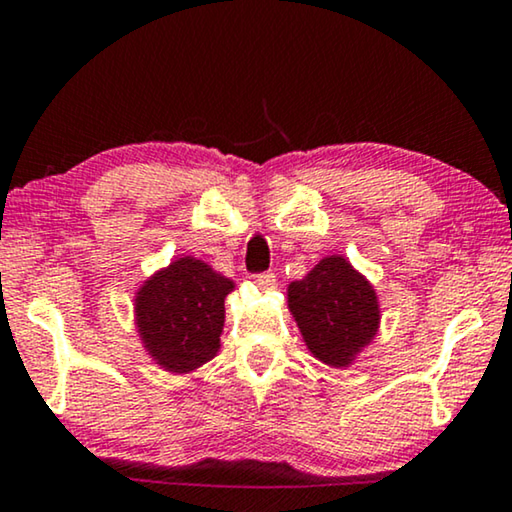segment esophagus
<instances>
[{
    "label": "esophagus",
    "instance_id": "1",
    "mask_svg": "<svg viewBox=\"0 0 512 512\" xmlns=\"http://www.w3.org/2000/svg\"><path fill=\"white\" fill-rule=\"evenodd\" d=\"M256 284L261 286L263 291H272L277 286L275 272H261V275H256Z\"/></svg>",
    "mask_w": 512,
    "mask_h": 512
}]
</instances>
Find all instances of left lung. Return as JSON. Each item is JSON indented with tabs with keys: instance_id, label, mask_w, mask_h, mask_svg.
<instances>
[{
	"instance_id": "8db88e82",
	"label": "left lung",
	"mask_w": 512,
	"mask_h": 512,
	"mask_svg": "<svg viewBox=\"0 0 512 512\" xmlns=\"http://www.w3.org/2000/svg\"><path fill=\"white\" fill-rule=\"evenodd\" d=\"M289 310L321 363L347 368L380 328L373 284L342 256H326L289 284Z\"/></svg>"
}]
</instances>
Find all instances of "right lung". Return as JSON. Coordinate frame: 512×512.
I'll use <instances>...</instances> for the list:
<instances>
[{"label": "right lung", "instance_id": "1", "mask_svg": "<svg viewBox=\"0 0 512 512\" xmlns=\"http://www.w3.org/2000/svg\"><path fill=\"white\" fill-rule=\"evenodd\" d=\"M235 284L193 256L172 261L135 296V324L146 352L170 373H191L219 352L223 300Z\"/></svg>", "mask_w": 512, "mask_h": 512}]
</instances>
